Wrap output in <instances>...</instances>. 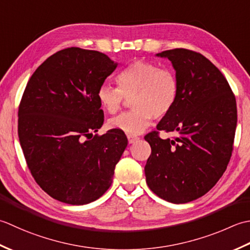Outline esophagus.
Instances as JSON below:
<instances>
[{"label":"esophagus","instance_id":"esophagus-1","mask_svg":"<svg viewBox=\"0 0 250 250\" xmlns=\"http://www.w3.org/2000/svg\"><path fill=\"white\" fill-rule=\"evenodd\" d=\"M127 139H128L129 144H134V142H136L139 138L137 136H134V135H128V136H127Z\"/></svg>","mask_w":250,"mask_h":250}]
</instances>
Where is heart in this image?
Returning <instances> with one entry per match:
<instances>
[{"label": "heart", "mask_w": 250, "mask_h": 250, "mask_svg": "<svg viewBox=\"0 0 250 250\" xmlns=\"http://www.w3.org/2000/svg\"><path fill=\"white\" fill-rule=\"evenodd\" d=\"M119 87L103 84L97 90V98L104 111L118 112L124 98L130 100L131 111L109 121L110 128L120 129L129 135L144 131L152 119H162L174 108L179 94V83L170 70L160 69L145 60L129 63L116 76Z\"/></svg>", "instance_id": "1"}]
</instances>
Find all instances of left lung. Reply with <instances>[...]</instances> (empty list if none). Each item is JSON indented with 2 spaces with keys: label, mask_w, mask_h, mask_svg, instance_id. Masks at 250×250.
<instances>
[{
  "label": "left lung",
  "mask_w": 250,
  "mask_h": 250,
  "mask_svg": "<svg viewBox=\"0 0 250 250\" xmlns=\"http://www.w3.org/2000/svg\"><path fill=\"white\" fill-rule=\"evenodd\" d=\"M156 56L171 61L179 94L157 131L145 137L151 146L146 179L157 196L183 204L206 194L226 171L237 123L236 101L227 79L202 54L176 48ZM159 130L177 136L162 140Z\"/></svg>",
  "instance_id": "8db88e82"
}]
</instances>
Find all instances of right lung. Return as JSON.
Returning <instances> with one entry per match:
<instances>
[{
  "label": "right lung",
  "instance_id": "1",
  "mask_svg": "<svg viewBox=\"0 0 250 250\" xmlns=\"http://www.w3.org/2000/svg\"><path fill=\"white\" fill-rule=\"evenodd\" d=\"M116 67L103 53L70 47L45 60L25 86L20 146L34 180L59 202L85 205L111 186L128 141L120 129L93 131L104 124L97 90Z\"/></svg>",
  "mask_w": 250,
  "mask_h": 250
}]
</instances>
